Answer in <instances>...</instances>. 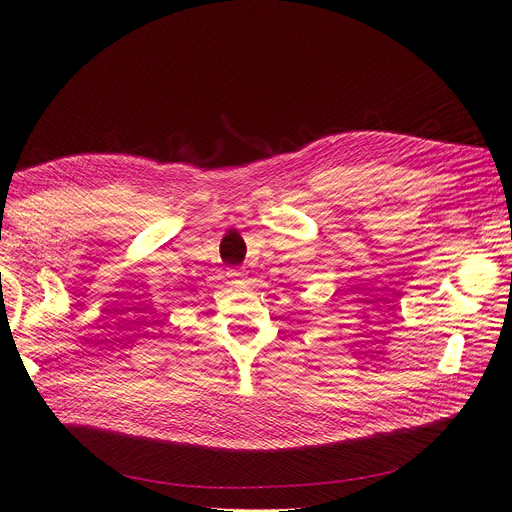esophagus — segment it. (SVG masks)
I'll use <instances>...</instances> for the list:
<instances>
[{
  "label": "esophagus",
  "mask_w": 512,
  "mask_h": 512,
  "mask_svg": "<svg viewBox=\"0 0 512 512\" xmlns=\"http://www.w3.org/2000/svg\"><path fill=\"white\" fill-rule=\"evenodd\" d=\"M226 275L230 277V280H243V277H245V271H243V269H237V267H232V269H228V271H226Z\"/></svg>",
  "instance_id": "1"
}]
</instances>
